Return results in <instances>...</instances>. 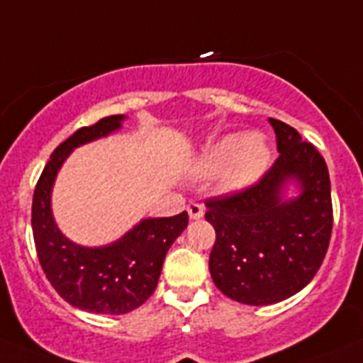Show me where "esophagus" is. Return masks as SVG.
Instances as JSON below:
<instances>
[{
    "label": "esophagus",
    "mask_w": 363,
    "mask_h": 363,
    "mask_svg": "<svg viewBox=\"0 0 363 363\" xmlns=\"http://www.w3.org/2000/svg\"><path fill=\"white\" fill-rule=\"evenodd\" d=\"M186 210H188L190 219H201L204 216V206L201 203H188Z\"/></svg>",
    "instance_id": "obj_1"
}]
</instances>
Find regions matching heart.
I'll return each instance as SVG.
<instances>
[{
	"label": "heart",
	"mask_w": 363,
	"mask_h": 363,
	"mask_svg": "<svg viewBox=\"0 0 363 363\" xmlns=\"http://www.w3.org/2000/svg\"><path fill=\"white\" fill-rule=\"evenodd\" d=\"M270 146L263 135H226L208 147L201 160L206 175L225 172L228 186H245L256 181L269 166Z\"/></svg>",
	"instance_id": "heart-1"
}]
</instances>
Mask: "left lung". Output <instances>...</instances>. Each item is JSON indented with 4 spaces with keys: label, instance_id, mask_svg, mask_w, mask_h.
<instances>
[{
    "label": "left lung",
    "instance_id": "obj_1",
    "mask_svg": "<svg viewBox=\"0 0 363 363\" xmlns=\"http://www.w3.org/2000/svg\"><path fill=\"white\" fill-rule=\"evenodd\" d=\"M277 159L261 179L234 194L206 199L216 230L210 274L228 298L270 305L307 285L323 263L333 232L329 169L320 151L289 124L270 118ZM294 178L302 194L281 201L282 186Z\"/></svg>",
    "mask_w": 363,
    "mask_h": 363
}]
</instances>
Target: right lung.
I'll use <instances>...</instances> for the list:
<instances>
[{"mask_svg": "<svg viewBox=\"0 0 363 363\" xmlns=\"http://www.w3.org/2000/svg\"><path fill=\"white\" fill-rule=\"evenodd\" d=\"M124 115L104 116L80 128L60 144L36 182L33 197V235L36 254L50 285L72 307L99 314H125L157 289L164 257L188 226V213L144 219L113 245L78 247L55 225L50 190L60 166L74 147L121 128Z\"/></svg>", "mask_w": 363, "mask_h": 363, "instance_id": "add662e5", "label": "right lung"}]
</instances>
